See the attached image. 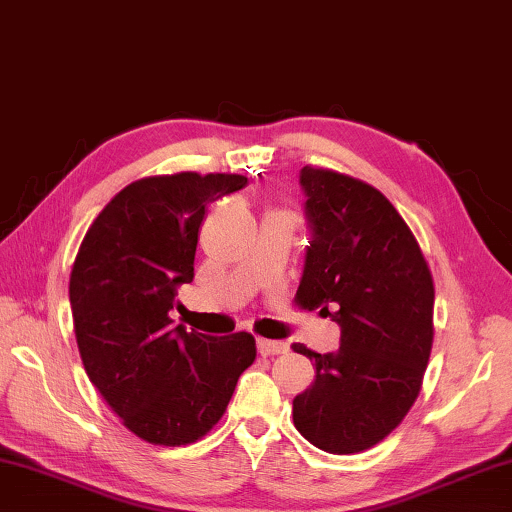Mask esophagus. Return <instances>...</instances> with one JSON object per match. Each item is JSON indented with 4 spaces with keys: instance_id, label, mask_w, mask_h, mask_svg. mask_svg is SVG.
<instances>
[{
    "instance_id": "34e87169",
    "label": "esophagus",
    "mask_w": 512,
    "mask_h": 512,
    "mask_svg": "<svg viewBox=\"0 0 512 512\" xmlns=\"http://www.w3.org/2000/svg\"><path fill=\"white\" fill-rule=\"evenodd\" d=\"M257 351L262 353V356H280V353L288 351V347L284 342L277 340H257Z\"/></svg>"
}]
</instances>
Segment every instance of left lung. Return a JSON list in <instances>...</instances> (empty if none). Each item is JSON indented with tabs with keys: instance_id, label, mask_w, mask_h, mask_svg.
Wrapping results in <instances>:
<instances>
[{
	"instance_id": "left-lung-1",
	"label": "left lung",
	"mask_w": 512,
	"mask_h": 512,
	"mask_svg": "<svg viewBox=\"0 0 512 512\" xmlns=\"http://www.w3.org/2000/svg\"><path fill=\"white\" fill-rule=\"evenodd\" d=\"M313 241L295 304L340 324V349L315 353V380L293 398V423L331 454L374 448L421 392L434 342V280L414 232L383 192L302 167ZM332 311L329 312L328 309Z\"/></svg>"
}]
</instances>
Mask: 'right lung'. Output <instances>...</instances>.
Here are the masks:
<instances>
[{
    "mask_svg": "<svg viewBox=\"0 0 512 512\" xmlns=\"http://www.w3.org/2000/svg\"><path fill=\"white\" fill-rule=\"evenodd\" d=\"M248 183L241 174H161L129 183L89 226L69 277L82 365L129 432L188 445L224 416L253 365L255 338L172 327L176 288L194 277L208 203Z\"/></svg>",
    "mask_w": 512,
    "mask_h": 512,
    "instance_id": "right-lung-1",
    "label": "right lung"
}]
</instances>
